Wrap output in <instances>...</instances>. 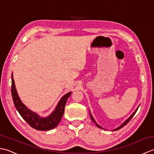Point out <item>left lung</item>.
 <instances>
[{
  "instance_id": "8db88e82",
  "label": "left lung",
  "mask_w": 154,
  "mask_h": 154,
  "mask_svg": "<svg viewBox=\"0 0 154 154\" xmlns=\"http://www.w3.org/2000/svg\"><path fill=\"white\" fill-rule=\"evenodd\" d=\"M139 106H140V105L138 106V107H137V109L135 110V111H134V112L132 114H131V115H130V116L129 117V118H128V119H126L125 121H124V122L122 124H121V125L120 126H119V127H117L116 128H115V129H113L112 130H113V131H116V130H119V129H120V128H122L123 127V126H125L126 125V124H127V123H128V122H129V121L130 120H131L132 119V117L134 116V114H136V111L137 110H138V108H139ZM89 114H90V116H91V120H93V122L94 123V124H96V126L98 127V128H100V129H103V130H106L105 128H103L102 126H100V125H99V124H97V122H96V121H95V120H94V118H93V116H92V114H91V112H90V110H89Z\"/></svg>"
}]
</instances>
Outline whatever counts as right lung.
I'll list each match as a JSON object with an SVG mask.
<instances>
[{"label":"right lung","mask_w":154,"mask_h":154,"mask_svg":"<svg viewBox=\"0 0 154 154\" xmlns=\"http://www.w3.org/2000/svg\"><path fill=\"white\" fill-rule=\"evenodd\" d=\"M11 77V92L13 102H14L16 110H18L23 119L31 127L38 130L45 131V130H50L56 127L63 115L65 104L72 92H69L61 97L55 109L50 115L45 117H42L34 111L29 109L24 104L22 103L18 96L17 91L16 89L14 80L13 79V74H12Z\"/></svg>","instance_id":"add662e5"}]
</instances>
